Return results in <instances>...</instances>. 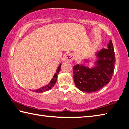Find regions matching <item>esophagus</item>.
I'll return each mask as SVG.
<instances>
[{"instance_id": "34e87169", "label": "esophagus", "mask_w": 129, "mask_h": 129, "mask_svg": "<svg viewBox=\"0 0 129 129\" xmlns=\"http://www.w3.org/2000/svg\"><path fill=\"white\" fill-rule=\"evenodd\" d=\"M73 58H74L73 55L72 53H68V54H67L65 56V57L64 58V60L65 61L71 62L73 61Z\"/></svg>"}]
</instances>
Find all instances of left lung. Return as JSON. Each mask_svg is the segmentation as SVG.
I'll list each match as a JSON object with an SVG mask.
<instances>
[{
	"mask_svg": "<svg viewBox=\"0 0 129 129\" xmlns=\"http://www.w3.org/2000/svg\"><path fill=\"white\" fill-rule=\"evenodd\" d=\"M99 58L93 68L82 65L73 68V78L76 87L85 92H93L103 88L111 81L115 65V53L111 40L108 48H103L97 53Z\"/></svg>",
	"mask_w": 129,
	"mask_h": 129,
	"instance_id": "1",
	"label": "left lung"
}]
</instances>
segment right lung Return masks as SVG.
<instances>
[{
	"instance_id": "obj_1",
	"label": "right lung",
	"mask_w": 129,
	"mask_h": 129,
	"mask_svg": "<svg viewBox=\"0 0 129 129\" xmlns=\"http://www.w3.org/2000/svg\"><path fill=\"white\" fill-rule=\"evenodd\" d=\"M61 64H60V65H58V68L57 69L56 72V73L55 74L54 76H53V78L51 79L50 82L46 86H44V87H42L41 88L37 89V90H33V92H38V93L43 92H45V91H47L48 90H50V89L52 88L53 87V86L55 85V84L56 83V82L57 76H58V73H59L61 69Z\"/></svg>"
}]
</instances>
